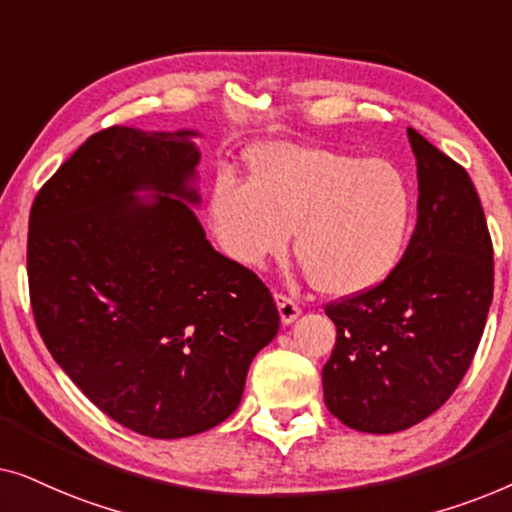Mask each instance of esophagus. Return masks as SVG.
Segmentation results:
<instances>
[{"instance_id": "1", "label": "esophagus", "mask_w": 512, "mask_h": 512, "mask_svg": "<svg viewBox=\"0 0 512 512\" xmlns=\"http://www.w3.org/2000/svg\"><path fill=\"white\" fill-rule=\"evenodd\" d=\"M275 303H277L279 317H282L284 324H291V321L298 319L300 307L291 296H286V293H275Z\"/></svg>"}]
</instances>
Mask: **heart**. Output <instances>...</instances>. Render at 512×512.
Returning <instances> with one entry per match:
<instances>
[{
    "label": "heart",
    "mask_w": 512,
    "mask_h": 512,
    "mask_svg": "<svg viewBox=\"0 0 512 512\" xmlns=\"http://www.w3.org/2000/svg\"><path fill=\"white\" fill-rule=\"evenodd\" d=\"M412 214L405 174L389 160L303 146H268L251 181L223 177L212 198L214 230L235 261L258 268L289 247L319 291L354 296L389 277Z\"/></svg>",
    "instance_id": "heart-1"
}]
</instances>
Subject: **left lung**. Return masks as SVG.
Masks as SVG:
<instances>
[{
  "label": "left lung",
  "mask_w": 512,
  "mask_h": 512,
  "mask_svg": "<svg viewBox=\"0 0 512 512\" xmlns=\"http://www.w3.org/2000/svg\"><path fill=\"white\" fill-rule=\"evenodd\" d=\"M417 226L387 279L326 303L335 347L321 370L333 417L396 433L433 415L471 366L494 293V247L478 191L459 163L408 128Z\"/></svg>",
  "instance_id": "8db88e82"
}]
</instances>
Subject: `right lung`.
Listing matches in <instances>:
<instances>
[{"mask_svg":"<svg viewBox=\"0 0 512 512\" xmlns=\"http://www.w3.org/2000/svg\"><path fill=\"white\" fill-rule=\"evenodd\" d=\"M195 132L111 125L39 188L27 279L41 340L114 422L149 438L214 429L242 401L279 312L256 272L207 242L186 202ZM151 187V203L134 191Z\"/></svg>","mask_w":512,"mask_h":512,"instance_id":"add662e5","label":"right lung"}]
</instances>
